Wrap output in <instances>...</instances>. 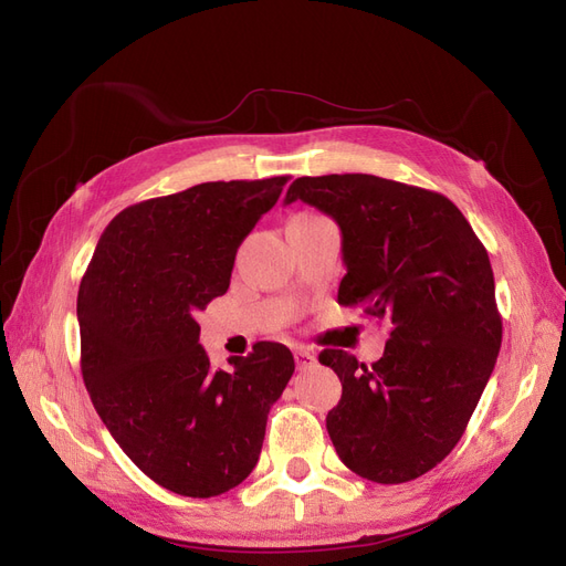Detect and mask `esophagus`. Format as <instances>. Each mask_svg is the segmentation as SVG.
Here are the masks:
<instances>
[{
    "instance_id": "1",
    "label": "esophagus",
    "mask_w": 566,
    "mask_h": 566,
    "mask_svg": "<svg viewBox=\"0 0 566 566\" xmlns=\"http://www.w3.org/2000/svg\"><path fill=\"white\" fill-rule=\"evenodd\" d=\"M295 361H297V368H300V370H302V368H310V366L316 361V354H314V349H310V347L297 345V347H295Z\"/></svg>"
}]
</instances>
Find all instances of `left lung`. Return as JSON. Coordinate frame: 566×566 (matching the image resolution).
<instances>
[{"label":"left lung","mask_w":566,"mask_h":566,"mask_svg":"<svg viewBox=\"0 0 566 566\" xmlns=\"http://www.w3.org/2000/svg\"><path fill=\"white\" fill-rule=\"evenodd\" d=\"M302 200L342 231L337 302L389 323L380 361L342 349L318 361L342 382L325 418L333 447L358 476L403 484L447 458L499 358L503 323L489 252L441 193L373 175L300 177Z\"/></svg>","instance_id":"8db88e82"}]
</instances>
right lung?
I'll return each mask as SVG.
<instances>
[{"instance_id": "right-lung-1", "label": "right lung", "mask_w": 566, "mask_h": 566, "mask_svg": "<svg viewBox=\"0 0 566 566\" xmlns=\"http://www.w3.org/2000/svg\"><path fill=\"white\" fill-rule=\"evenodd\" d=\"M287 177L208 181L136 202L98 238L77 293L82 378L136 468L188 499L238 486L260 460L271 406L293 378L279 342L214 370L196 314L229 290L238 245Z\"/></svg>"}]
</instances>
